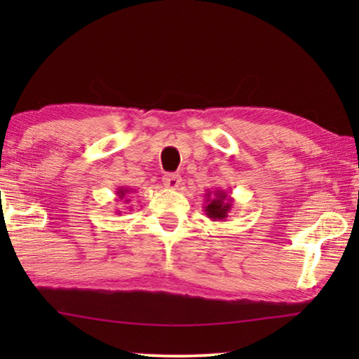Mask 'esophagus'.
<instances>
[{
	"label": "esophagus",
	"mask_w": 359,
	"mask_h": 359,
	"mask_svg": "<svg viewBox=\"0 0 359 359\" xmlns=\"http://www.w3.org/2000/svg\"><path fill=\"white\" fill-rule=\"evenodd\" d=\"M163 184H165V188H166V189H171V191L178 189L180 186H181V178H180V175H165V178H163Z\"/></svg>",
	"instance_id": "1"
}]
</instances>
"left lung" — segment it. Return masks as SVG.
Returning <instances> with one entry per match:
<instances>
[{"label": "left lung", "instance_id": "obj_1", "mask_svg": "<svg viewBox=\"0 0 359 359\" xmlns=\"http://www.w3.org/2000/svg\"><path fill=\"white\" fill-rule=\"evenodd\" d=\"M232 203L233 199L230 198L227 191H208V193H205L204 212L210 220H220V222H224V220L227 219L230 209H232Z\"/></svg>", "mask_w": 359, "mask_h": 359}]
</instances>
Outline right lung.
<instances>
[{"label": "right lung", "mask_w": 359, "mask_h": 359, "mask_svg": "<svg viewBox=\"0 0 359 359\" xmlns=\"http://www.w3.org/2000/svg\"><path fill=\"white\" fill-rule=\"evenodd\" d=\"M129 193H132L130 188H124V186H121V188H117L116 196H117V199H126V196ZM126 203H129V199H126Z\"/></svg>", "instance_id": "obj_1"}]
</instances>
